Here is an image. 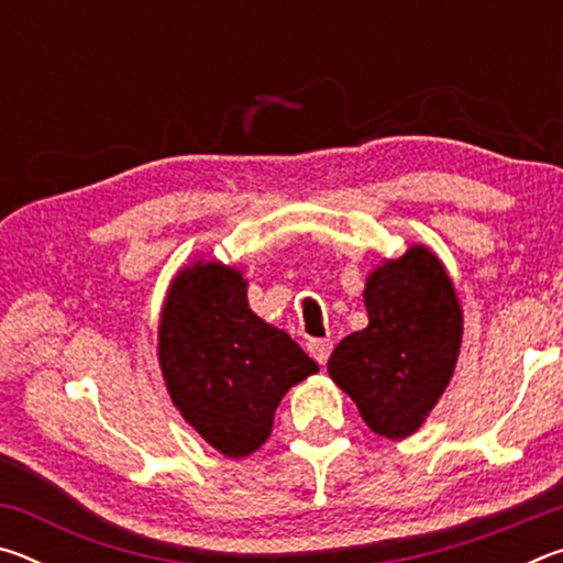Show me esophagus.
<instances>
[{
	"mask_svg": "<svg viewBox=\"0 0 563 563\" xmlns=\"http://www.w3.org/2000/svg\"><path fill=\"white\" fill-rule=\"evenodd\" d=\"M308 352L320 362V365H325L328 357H330V352H332V342L330 340H310L308 342Z\"/></svg>",
	"mask_w": 563,
	"mask_h": 563,
	"instance_id": "1",
	"label": "esophagus"
}]
</instances>
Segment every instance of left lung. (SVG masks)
<instances>
[{
  "label": "left lung",
  "mask_w": 563,
  "mask_h": 563,
  "mask_svg": "<svg viewBox=\"0 0 563 563\" xmlns=\"http://www.w3.org/2000/svg\"><path fill=\"white\" fill-rule=\"evenodd\" d=\"M362 298L367 328L340 340L328 373L369 430L405 440L430 417L454 375L462 305L450 273L427 245L377 265Z\"/></svg>",
  "instance_id": "left-lung-1"
}]
</instances>
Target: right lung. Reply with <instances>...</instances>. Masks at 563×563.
<instances>
[{
    "label": "right lung",
    "instance_id": "right-lung-1",
    "mask_svg": "<svg viewBox=\"0 0 563 563\" xmlns=\"http://www.w3.org/2000/svg\"><path fill=\"white\" fill-rule=\"evenodd\" d=\"M158 365L180 417L231 460L261 450L283 395L318 373L288 332L247 308V280L218 261H194L168 285Z\"/></svg>",
    "mask_w": 563,
    "mask_h": 563
}]
</instances>
